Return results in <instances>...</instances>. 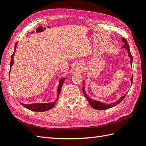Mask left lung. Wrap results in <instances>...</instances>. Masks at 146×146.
I'll return each instance as SVG.
<instances>
[{
  "label": "left lung",
  "mask_w": 146,
  "mask_h": 146,
  "mask_svg": "<svg viewBox=\"0 0 146 146\" xmlns=\"http://www.w3.org/2000/svg\"><path fill=\"white\" fill-rule=\"evenodd\" d=\"M122 41L124 42V44H123V46H122L123 48H125L126 49L128 50V52H129V56L130 58V64H132V61H133V57H132V55L130 53V48H129V45L128 44H127V41L126 39H125L124 38H122ZM133 76H131V83H132V82H133ZM82 90H83V92L84 95H85V98H86V99L88 100V102H89V103L90 104V105L91 106V107L94 108V109H96V110H107V109H108V108H112L113 107H114V106H116V105H117L118 104H119L125 98V97L126 96L127 94L125 95H124L123 96L121 97V98L119 99V100H117V102H114V103H112V104H104L102 102H100L99 101H97V100H92L90 98H89L88 97L86 93H85V88H84V83H83V87H82Z\"/></svg>",
  "instance_id": "1"
}]
</instances>
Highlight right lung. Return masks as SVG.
Returning <instances> with one entry per match:
<instances>
[{"mask_svg":"<svg viewBox=\"0 0 146 146\" xmlns=\"http://www.w3.org/2000/svg\"><path fill=\"white\" fill-rule=\"evenodd\" d=\"M17 42H16L15 44V51H14V52H13V55H11V57L10 68H11L12 65L13 64V57H14V55H15V50H16V46H17ZM64 80H65V78H63L62 80H61L60 82L59 86L58 87V98L60 93V91H61V86H62ZM58 98H57V99H58ZM56 100L55 102H50V103H48V104H30V105H25V104H24L23 103H21V102H19V103L21 104V105H23L24 107L31 110V111H37V112H43V111H47V110L52 109V108H54V105H55V102H56Z\"/></svg>","mask_w":146,"mask_h":146,"instance_id":"obj_1","label":"right lung"}]
</instances>
